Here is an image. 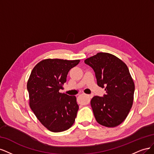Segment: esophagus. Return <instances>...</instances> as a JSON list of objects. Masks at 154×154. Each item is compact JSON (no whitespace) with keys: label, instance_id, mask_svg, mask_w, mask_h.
<instances>
[{"label":"esophagus","instance_id":"esophagus-1","mask_svg":"<svg viewBox=\"0 0 154 154\" xmlns=\"http://www.w3.org/2000/svg\"><path fill=\"white\" fill-rule=\"evenodd\" d=\"M85 96H86L88 97V99L89 100H90L92 98V95H88V94H86Z\"/></svg>","mask_w":154,"mask_h":154}]
</instances>
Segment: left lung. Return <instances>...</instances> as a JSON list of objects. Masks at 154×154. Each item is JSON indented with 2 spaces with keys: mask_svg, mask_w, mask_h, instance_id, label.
I'll return each instance as SVG.
<instances>
[{
  "mask_svg": "<svg viewBox=\"0 0 154 154\" xmlns=\"http://www.w3.org/2000/svg\"><path fill=\"white\" fill-rule=\"evenodd\" d=\"M84 62L94 70L97 85L106 91L103 97L95 96L91 101L96 120L106 127H117L127 117L134 101L135 85L127 66L107 53H98Z\"/></svg>",
  "mask_w": 154,
  "mask_h": 154,
  "instance_id": "1",
  "label": "left lung"
}]
</instances>
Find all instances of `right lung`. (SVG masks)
I'll return each instance as SVG.
<instances>
[{
	"label": "right lung",
	"mask_w": 154,
	"mask_h": 154,
	"mask_svg": "<svg viewBox=\"0 0 154 154\" xmlns=\"http://www.w3.org/2000/svg\"><path fill=\"white\" fill-rule=\"evenodd\" d=\"M80 60L45 59L32 69L27 83L29 106L40 122L49 130L60 132L72 127L79 106L74 96L59 92L70 69Z\"/></svg>",
	"instance_id": "add662e5"
}]
</instances>
